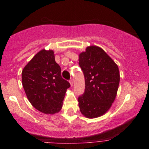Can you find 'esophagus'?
I'll list each match as a JSON object with an SVG mask.
<instances>
[{
    "label": "esophagus",
    "instance_id": "1",
    "mask_svg": "<svg viewBox=\"0 0 149 149\" xmlns=\"http://www.w3.org/2000/svg\"><path fill=\"white\" fill-rule=\"evenodd\" d=\"M70 86H73V79H70Z\"/></svg>",
    "mask_w": 149,
    "mask_h": 149
}]
</instances>
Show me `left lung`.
<instances>
[{"label": "left lung", "mask_w": 149, "mask_h": 149, "mask_svg": "<svg viewBox=\"0 0 149 149\" xmlns=\"http://www.w3.org/2000/svg\"><path fill=\"white\" fill-rule=\"evenodd\" d=\"M85 79V91L78 98L82 115L95 118L106 113L116 97L120 83L118 66L97 46H89L79 55Z\"/></svg>", "instance_id": "obj_1"}]
</instances>
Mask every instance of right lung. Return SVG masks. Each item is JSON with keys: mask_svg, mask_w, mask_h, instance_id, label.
Returning a JSON list of instances; mask_svg holds the SVG:
<instances>
[{"mask_svg": "<svg viewBox=\"0 0 149 149\" xmlns=\"http://www.w3.org/2000/svg\"><path fill=\"white\" fill-rule=\"evenodd\" d=\"M22 77L26 97L35 109L50 115L61 111L70 85L61 76L53 51L42 49L37 52L24 68Z\"/></svg>", "mask_w": 149, "mask_h": 149, "instance_id": "obj_1", "label": "right lung"}]
</instances>
